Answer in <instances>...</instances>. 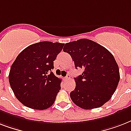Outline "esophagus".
Here are the masks:
<instances>
[{
	"mask_svg": "<svg viewBox=\"0 0 131 131\" xmlns=\"http://www.w3.org/2000/svg\"><path fill=\"white\" fill-rule=\"evenodd\" d=\"M70 78H71V75H70V74H67V75L66 76L65 78H64V80H68V79H70Z\"/></svg>",
	"mask_w": 131,
	"mask_h": 131,
	"instance_id": "obj_1",
	"label": "esophagus"
}]
</instances>
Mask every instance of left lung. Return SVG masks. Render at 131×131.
Wrapping results in <instances>:
<instances>
[{
	"label": "left lung",
	"mask_w": 131,
	"mask_h": 131,
	"mask_svg": "<svg viewBox=\"0 0 131 131\" xmlns=\"http://www.w3.org/2000/svg\"><path fill=\"white\" fill-rule=\"evenodd\" d=\"M63 51L71 56L76 69L83 73L70 93L72 101L84 110L101 107L112 98L120 81L119 68L114 56L97 43L82 39L66 43Z\"/></svg>",
	"instance_id": "1"
}]
</instances>
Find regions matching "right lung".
<instances>
[{
    "mask_svg": "<svg viewBox=\"0 0 131 131\" xmlns=\"http://www.w3.org/2000/svg\"><path fill=\"white\" fill-rule=\"evenodd\" d=\"M64 45L50 41L32 44L21 51L12 64L9 84L15 97L27 107L46 110L55 101L61 88V80L51 70Z\"/></svg>",
    "mask_w": 131,
    "mask_h": 131,
    "instance_id": "1",
    "label": "right lung"
}]
</instances>
